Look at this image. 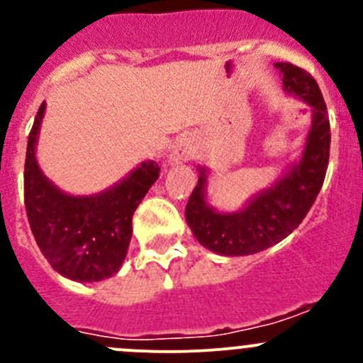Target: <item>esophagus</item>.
I'll use <instances>...</instances> for the list:
<instances>
[{
    "label": "esophagus",
    "mask_w": 363,
    "mask_h": 363,
    "mask_svg": "<svg viewBox=\"0 0 363 363\" xmlns=\"http://www.w3.org/2000/svg\"><path fill=\"white\" fill-rule=\"evenodd\" d=\"M195 152H196L195 135L191 133L182 135V137L177 140V144H175L174 151H172V161H175V163L189 161L195 158Z\"/></svg>",
    "instance_id": "1"
}]
</instances>
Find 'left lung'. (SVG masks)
<instances>
[{
    "label": "left lung",
    "mask_w": 363,
    "mask_h": 363,
    "mask_svg": "<svg viewBox=\"0 0 363 363\" xmlns=\"http://www.w3.org/2000/svg\"><path fill=\"white\" fill-rule=\"evenodd\" d=\"M283 89L306 101L313 111L302 158L269 189L255 195L242 211L218 212L205 202L207 170L200 168L199 184L186 205V221L207 250L225 256L255 255L286 239L313 207L330 156V121L316 80L291 63H276Z\"/></svg>",
    "instance_id": "8db88e82"
}]
</instances>
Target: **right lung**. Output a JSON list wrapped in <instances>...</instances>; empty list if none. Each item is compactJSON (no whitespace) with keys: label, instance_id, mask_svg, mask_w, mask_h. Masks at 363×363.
Masks as SVG:
<instances>
[{"label":"right lung","instance_id":"right-lung-1","mask_svg":"<svg viewBox=\"0 0 363 363\" xmlns=\"http://www.w3.org/2000/svg\"><path fill=\"white\" fill-rule=\"evenodd\" d=\"M45 101L28 137L24 164V205L40 251L61 276L94 283L113 276L126 258L131 219L149 188L160 177L155 161H144L112 188L91 196L61 191L43 175L35 149Z\"/></svg>","mask_w":363,"mask_h":363}]
</instances>
